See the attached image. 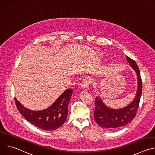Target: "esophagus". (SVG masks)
<instances>
[{
    "label": "esophagus",
    "mask_w": 155,
    "mask_h": 155,
    "mask_svg": "<svg viewBox=\"0 0 155 155\" xmlns=\"http://www.w3.org/2000/svg\"><path fill=\"white\" fill-rule=\"evenodd\" d=\"M90 79L87 78H84L83 79L81 83V86L82 87V88L84 90H86L88 87H89V85H90Z\"/></svg>",
    "instance_id": "1"
}]
</instances>
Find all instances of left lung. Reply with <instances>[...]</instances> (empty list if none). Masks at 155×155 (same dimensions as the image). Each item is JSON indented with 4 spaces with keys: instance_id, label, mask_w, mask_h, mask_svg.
<instances>
[{
    "instance_id": "1",
    "label": "left lung",
    "mask_w": 155,
    "mask_h": 155,
    "mask_svg": "<svg viewBox=\"0 0 155 155\" xmlns=\"http://www.w3.org/2000/svg\"><path fill=\"white\" fill-rule=\"evenodd\" d=\"M126 60L131 68L136 71L137 77V90L133 101L126 107L120 109H113L107 107L101 98L95 99L94 117L96 123L102 127L112 130L125 126L136 115L142 91V82L139 69L136 62L126 56Z\"/></svg>"
}]
</instances>
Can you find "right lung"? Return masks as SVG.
Returning a JSON list of instances; mask_svg holds the SVG:
<instances>
[{
  "label": "right lung",
  "instance_id": "obj_1",
  "mask_svg": "<svg viewBox=\"0 0 155 155\" xmlns=\"http://www.w3.org/2000/svg\"><path fill=\"white\" fill-rule=\"evenodd\" d=\"M73 93L72 89H67L48 108L33 111L29 110L15 98L19 113L29 122L45 130L57 129L65 121L68 117V108Z\"/></svg>",
  "mask_w": 155,
  "mask_h": 155
}]
</instances>
